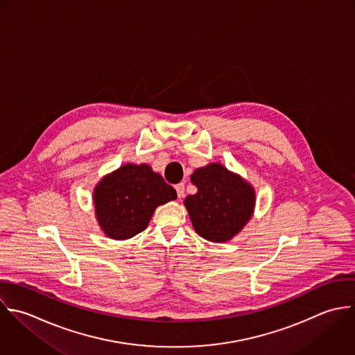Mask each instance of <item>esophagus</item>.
<instances>
[{
	"label": "esophagus",
	"mask_w": 355,
	"mask_h": 355,
	"mask_svg": "<svg viewBox=\"0 0 355 355\" xmlns=\"http://www.w3.org/2000/svg\"><path fill=\"white\" fill-rule=\"evenodd\" d=\"M175 191H177V196L181 199L184 196V191H185V185L181 182V184H177L175 185Z\"/></svg>",
	"instance_id": "1"
}]
</instances>
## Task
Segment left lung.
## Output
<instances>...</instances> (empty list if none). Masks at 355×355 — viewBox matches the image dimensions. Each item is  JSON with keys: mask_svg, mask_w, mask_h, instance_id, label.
Segmentation results:
<instances>
[{"mask_svg": "<svg viewBox=\"0 0 355 355\" xmlns=\"http://www.w3.org/2000/svg\"><path fill=\"white\" fill-rule=\"evenodd\" d=\"M198 188L184 205L196 234L210 242H228L250 221L256 206L253 185L221 163H209L191 175Z\"/></svg>", "mask_w": 355, "mask_h": 355, "instance_id": "8db88e82", "label": "left lung"}]
</instances>
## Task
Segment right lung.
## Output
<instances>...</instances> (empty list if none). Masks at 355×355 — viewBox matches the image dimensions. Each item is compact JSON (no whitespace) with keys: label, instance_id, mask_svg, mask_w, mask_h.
I'll return each instance as SVG.
<instances>
[{"label":"right lung","instance_id":"obj_1","mask_svg":"<svg viewBox=\"0 0 355 355\" xmlns=\"http://www.w3.org/2000/svg\"><path fill=\"white\" fill-rule=\"evenodd\" d=\"M175 198V189L145 163L120 166L106 174L92 193L98 225L107 238L116 241L142 232L156 207Z\"/></svg>","mask_w":355,"mask_h":355}]
</instances>
